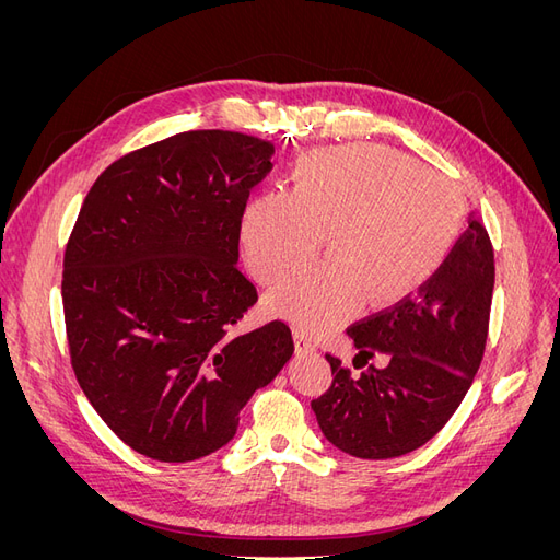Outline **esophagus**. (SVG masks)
I'll use <instances>...</instances> for the list:
<instances>
[{"label":"esophagus","mask_w":560,"mask_h":560,"mask_svg":"<svg viewBox=\"0 0 560 560\" xmlns=\"http://www.w3.org/2000/svg\"><path fill=\"white\" fill-rule=\"evenodd\" d=\"M294 348H296V352L299 354H306V352H313L315 350V346H313V341L308 336H303L301 331H296L294 334Z\"/></svg>","instance_id":"obj_1"}]
</instances>
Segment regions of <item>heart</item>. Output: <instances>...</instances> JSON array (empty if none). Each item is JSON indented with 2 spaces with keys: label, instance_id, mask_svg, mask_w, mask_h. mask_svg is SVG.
Here are the masks:
<instances>
[{
  "label": "heart",
  "instance_id": "b5f03b06",
  "mask_svg": "<svg viewBox=\"0 0 560 560\" xmlns=\"http://www.w3.org/2000/svg\"><path fill=\"white\" fill-rule=\"evenodd\" d=\"M460 191L395 151L350 144L303 156L287 194L252 198L241 217L249 273L273 287L306 268L317 241L329 264L270 294L266 306L301 334H327L362 308L425 287L463 226Z\"/></svg>",
  "mask_w": 560,
  "mask_h": 560
}]
</instances>
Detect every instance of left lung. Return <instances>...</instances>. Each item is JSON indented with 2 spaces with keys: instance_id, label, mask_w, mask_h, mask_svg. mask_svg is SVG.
I'll return each instance as SVG.
<instances>
[{
  "instance_id": "8db88e82",
  "label": "left lung",
  "mask_w": 560,
  "mask_h": 560,
  "mask_svg": "<svg viewBox=\"0 0 560 560\" xmlns=\"http://www.w3.org/2000/svg\"><path fill=\"white\" fill-rule=\"evenodd\" d=\"M495 257L488 231L469 219L434 278L418 294L348 329L358 348L350 376L327 354L331 385L311 406L329 442L362 460H387L428 444L442 430L483 360ZM385 353L383 368L368 364Z\"/></svg>"
}]
</instances>
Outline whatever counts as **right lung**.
I'll list each match as a JSON object with an SVG mask.
<instances>
[{
  "label": "right lung",
  "mask_w": 560,
  "mask_h": 560,
  "mask_svg": "<svg viewBox=\"0 0 560 560\" xmlns=\"http://www.w3.org/2000/svg\"><path fill=\"white\" fill-rule=\"evenodd\" d=\"M273 144L189 130L130 151L95 179L65 249L74 376L107 428L151 460L226 446L238 413L294 352L282 319L229 327L257 303L238 270L249 189Z\"/></svg>",
  "instance_id": "obj_1"
}]
</instances>
